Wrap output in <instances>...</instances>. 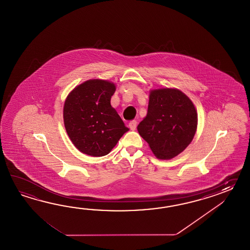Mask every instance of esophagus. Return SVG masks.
<instances>
[{
  "label": "esophagus",
  "instance_id": "34e87169",
  "mask_svg": "<svg viewBox=\"0 0 250 250\" xmlns=\"http://www.w3.org/2000/svg\"><path fill=\"white\" fill-rule=\"evenodd\" d=\"M128 127H129L131 130H135L136 127H137V122L136 121L130 122V123H128Z\"/></svg>",
  "mask_w": 250,
  "mask_h": 250
}]
</instances>
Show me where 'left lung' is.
<instances>
[{
	"label": "left lung",
	"instance_id": "obj_1",
	"mask_svg": "<svg viewBox=\"0 0 250 250\" xmlns=\"http://www.w3.org/2000/svg\"><path fill=\"white\" fill-rule=\"evenodd\" d=\"M197 114L191 100L171 88L150 92L147 114L138 124L139 135L159 159H170L191 143Z\"/></svg>",
	"mask_w": 250,
	"mask_h": 250
}]
</instances>
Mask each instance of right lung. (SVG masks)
Instances as JSON below:
<instances>
[{
	"instance_id": "add662e5",
	"label": "right lung",
	"mask_w": 250,
	"mask_h": 250,
	"mask_svg": "<svg viewBox=\"0 0 250 250\" xmlns=\"http://www.w3.org/2000/svg\"><path fill=\"white\" fill-rule=\"evenodd\" d=\"M115 89L109 81L91 80L69 93L64 104V125L80 152L96 157L106 155L128 130L111 105Z\"/></svg>"
}]
</instances>
